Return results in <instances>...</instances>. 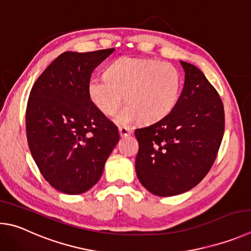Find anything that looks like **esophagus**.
<instances>
[{
    "label": "esophagus",
    "mask_w": 251,
    "mask_h": 251,
    "mask_svg": "<svg viewBox=\"0 0 251 251\" xmlns=\"http://www.w3.org/2000/svg\"><path fill=\"white\" fill-rule=\"evenodd\" d=\"M119 133H120L121 137H128L131 134V130L128 126H119Z\"/></svg>",
    "instance_id": "esophagus-1"
}]
</instances>
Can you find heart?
<instances>
[{
    "instance_id": "b5f03b06",
    "label": "heart",
    "mask_w": 251,
    "mask_h": 251,
    "mask_svg": "<svg viewBox=\"0 0 251 251\" xmlns=\"http://www.w3.org/2000/svg\"><path fill=\"white\" fill-rule=\"evenodd\" d=\"M181 87L182 75L174 65L123 57L109 66L105 77L90 78L88 96L99 111L113 114L125 95L126 107L118 116V122L126 125L140 119L151 123L172 111Z\"/></svg>"
}]
</instances>
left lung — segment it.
<instances>
[{"mask_svg":"<svg viewBox=\"0 0 251 251\" xmlns=\"http://www.w3.org/2000/svg\"><path fill=\"white\" fill-rule=\"evenodd\" d=\"M185 82L175 107L153 125L134 131L135 172L149 192L173 196L190 191L209 172L225 130L218 92L196 66L181 60Z\"/></svg>","mask_w":251,"mask_h":251,"instance_id":"1","label":"left lung"}]
</instances>
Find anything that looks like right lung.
I'll return each mask as SVG.
<instances>
[{
	"label": "right lung",
	"mask_w": 251,
	"mask_h": 251,
	"mask_svg": "<svg viewBox=\"0 0 251 251\" xmlns=\"http://www.w3.org/2000/svg\"><path fill=\"white\" fill-rule=\"evenodd\" d=\"M113 50L65 51L30 90L25 116L29 151L44 178L65 194L94 186L120 139L88 96L92 72Z\"/></svg>",
	"instance_id": "obj_1"
}]
</instances>
